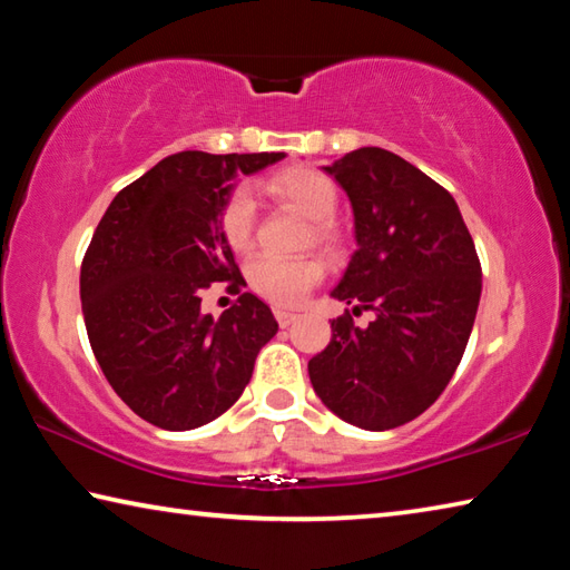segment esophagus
Returning <instances> with one entry per match:
<instances>
[{
  "label": "esophagus",
  "mask_w": 570,
  "mask_h": 570,
  "mask_svg": "<svg viewBox=\"0 0 570 570\" xmlns=\"http://www.w3.org/2000/svg\"><path fill=\"white\" fill-rule=\"evenodd\" d=\"M274 316H276V322H278V326H288V324H294L296 322V312H288V308H274Z\"/></svg>",
  "instance_id": "34e87169"
}]
</instances>
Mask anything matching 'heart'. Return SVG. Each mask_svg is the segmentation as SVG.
Masks as SVG:
<instances>
[{"mask_svg":"<svg viewBox=\"0 0 570 570\" xmlns=\"http://www.w3.org/2000/svg\"><path fill=\"white\" fill-rule=\"evenodd\" d=\"M266 190L282 198L284 204L298 210L304 218L312 220V234L316 240H332V216L340 204L336 186L332 178L314 168H286L266 180ZM256 226V204L248 188H236L220 208V230L226 244L234 250H246L254 240ZM248 284L254 292L278 306H296L326 274L322 258H276L256 256L246 268Z\"/></svg>","mask_w":570,"mask_h":570,"instance_id":"heart-1","label":"heart"}]
</instances>
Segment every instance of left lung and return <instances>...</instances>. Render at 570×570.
I'll return each instance as SVG.
<instances>
[{
  "mask_svg": "<svg viewBox=\"0 0 570 570\" xmlns=\"http://www.w3.org/2000/svg\"><path fill=\"white\" fill-rule=\"evenodd\" d=\"M354 214L356 250L332 296L372 308L370 326L332 322V342L308 360L314 392L336 417L382 432L435 402L475 324L482 272L450 193L382 148L322 166Z\"/></svg>",
  "mask_w": 570,
  "mask_h": 570,
  "instance_id": "8db88e82",
  "label": "left lung"
}]
</instances>
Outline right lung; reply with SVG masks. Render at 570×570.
<instances>
[{"instance_id":"right-lung-1","label":"right lung","mask_w":570,"mask_h":570,"mask_svg":"<svg viewBox=\"0 0 570 570\" xmlns=\"http://www.w3.org/2000/svg\"><path fill=\"white\" fill-rule=\"evenodd\" d=\"M284 153H176L122 188L95 228L80 268L90 346L110 387L142 420L183 432L220 417L278 332L254 294L214 320L200 312L210 284L246 286L220 230L238 176Z\"/></svg>"}]
</instances>
